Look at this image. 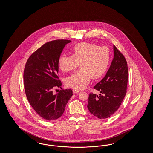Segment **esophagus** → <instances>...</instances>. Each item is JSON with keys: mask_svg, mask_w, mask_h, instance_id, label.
Returning a JSON list of instances; mask_svg holds the SVG:
<instances>
[{"mask_svg": "<svg viewBox=\"0 0 153 153\" xmlns=\"http://www.w3.org/2000/svg\"><path fill=\"white\" fill-rule=\"evenodd\" d=\"M79 91L78 90H76V89H74V90H73V93H74V94H77V93H79Z\"/></svg>", "mask_w": 153, "mask_h": 153, "instance_id": "obj_1", "label": "esophagus"}]
</instances>
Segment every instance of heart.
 I'll return each mask as SVG.
<instances>
[{
  "mask_svg": "<svg viewBox=\"0 0 153 153\" xmlns=\"http://www.w3.org/2000/svg\"><path fill=\"white\" fill-rule=\"evenodd\" d=\"M72 56L62 54L58 59V67L62 72H69L78 66L81 70L65 80L66 85L71 88H85L90 79L102 77L107 71L111 59V53L107 46L86 42L75 45Z\"/></svg>",
  "mask_w": 153,
  "mask_h": 153,
  "instance_id": "1",
  "label": "heart"
}]
</instances>
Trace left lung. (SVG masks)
Here are the masks:
<instances>
[{"instance_id": "left-lung-1", "label": "left lung", "mask_w": 153, "mask_h": 153, "mask_svg": "<svg viewBox=\"0 0 153 153\" xmlns=\"http://www.w3.org/2000/svg\"><path fill=\"white\" fill-rule=\"evenodd\" d=\"M114 58L104 77L94 88L102 93H90L88 108L99 119L107 118L116 112L125 97L128 82V67L125 56L113 45Z\"/></svg>"}]
</instances>
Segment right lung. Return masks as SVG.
Returning <instances> with one entry per match:
<instances>
[{
	"instance_id": "right-lung-1",
	"label": "right lung",
	"mask_w": 153,
	"mask_h": 153,
	"mask_svg": "<svg viewBox=\"0 0 153 153\" xmlns=\"http://www.w3.org/2000/svg\"><path fill=\"white\" fill-rule=\"evenodd\" d=\"M71 42L56 40L46 42L33 53L25 65L23 81L26 97L35 111L44 120H54L60 117L73 95L71 89L53 93L55 88H61L57 74L58 62L65 45Z\"/></svg>"
}]
</instances>
